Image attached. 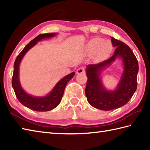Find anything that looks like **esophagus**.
I'll list each match as a JSON object with an SVG mask.
<instances>
[{
  "mask_svg": "<svg viewBox=\"0 0 150 150\" xmlns=\"http://www.w3.org/2000/svg\"><path fill=\"white\" fill-rule=\"evenodd\" d=\"M85 72V68L84 67H80V68H78L77 70V74H81V73H84Z\"/></svg>",
  "mask_w": 150,
  "mask_h": 150,
  "instance_id": "esophagus-1",
  "label": "esophagus"
}]
</instances>
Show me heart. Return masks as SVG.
<instances>
[{
  "instance_id": "1",
  "label": "heart",
  "mask_w": 150,
  "mask_h": 150,
  "mask_svg": "<svg viewBox=\"0 0 150 150\" xmlns=\"http://www.w3.org/2000/svg\"><path fill=\"white\" fill-rule=\"evenodd\" d=\"M111 44L109 40H104L100 38L91 39L86 46V50L89 53H93L97 51L98 57H104L110 52Z\"/></svg>"
}]
</instances>
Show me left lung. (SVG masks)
Listing matches in <instances>:
<instances>
[{
	"instance_id": "8db88e82",
	"label": "left lung",
	"mask_w": 150,
	"mask_h": 150,
	"mask_svg": "<svg viewBox=\"0 0 150 150\" xmlns=\"http://www.w3.org/2000/svg\"><path fill=\"white\" fill-rule=\"evenodd\" d=\"M111 39L113 46L116 47L113 55L98 64H89L86 69L87 100L91 106L104 111L117 109L128 103L137 88L139 64L136 57L125 43L112 37ZM118 57L123 60L124 72L117 90L107 91L101 84L100 73Z\"/></svg>"
}]
</instances>
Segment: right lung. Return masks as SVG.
<instances>
[{"instance_id":"add662e5","label":"right lung","mask_w":150,"mask_h":150,"mask_svg":"<svg viewBox=\"0 0 150 150\" xmlns=\"http://www.w3.org/2000/svg\"><path fill=\"white\" fill-rule=\"evenodd\" d=\"M55 35V33H44L36 37L33 40L30 41V43L26 46H25L22 52L18 54L14 63L13 73L12 77L13 88L16 97L18 101L24 106L31 110L36 111H47L56 108L61 101L66 84L75 75V73L72 72L62 79L55 85L52 91L45 97H38L31 96V95L26 93L21 87L20 81H19L18 70L19 64H20L22 59L23 58L28 51L35 45L37 42L43 39L53 37Z\"/></svg>"}]
</instances>
